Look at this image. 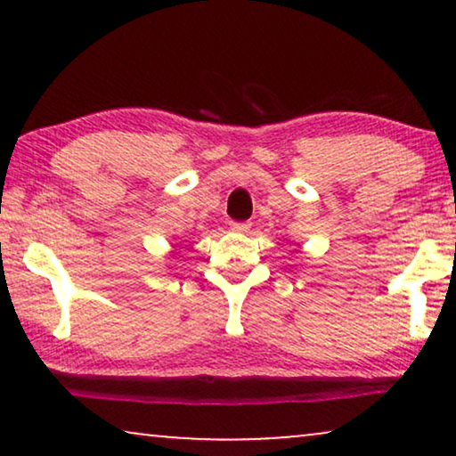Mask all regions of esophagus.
<instances>
[{"label": "esophagus", "instance_id": "1", "mask_svg": "<svg viewBox=\"0 0 456 456\" xmlns=\"http://www.w3.org/2000/svg\"><path fill=\"white\" fill-rule=\"evenodd\" d=\"M230 228H232L234 232H248L251 224H248V222H230Z\"/></svg>", "mask_w": 456, "mask_h": 456}]
</instances>
